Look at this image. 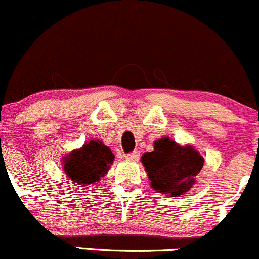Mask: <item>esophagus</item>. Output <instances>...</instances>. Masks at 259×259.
<instances>
[{"label": "esophagus", "mask_w": 259, "mask_h": 259, "mask_svg": "<svg viewBox=\"0 0 259 259\" xmlns=\"http://www.w3.org/2000/svg\"><path fill=\"white\" fill-rule=\"evenodd\" d=\"M124 158H126L127 161L136 162V161H138V158H140V152H137V151H135V152H131V153H128V155L124 156Z\"/></svg>", "instance_id": "esophagus-1"}]
</instances>
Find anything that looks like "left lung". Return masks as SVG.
<instances>
[{
  "label": "left lung",
  "mask_w": 259,
  "mask_h": 259,
  "mask_svg": "<svg viewBox=\"0 0 259 259\" xmlns=\"http://www.w3.org/2000/svg\"><path fill=\"white\" fill-rule=\"evenodd\" d=\"M153 147L141 157L151 186L171 198L188 193L203 168V156L191 145L180 146L168 137L156 140Z\"/></svg>",
  "instance_id": "obj_1"
}]
</instances>
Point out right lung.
I'll list each match as a JSON object with an SVG mask.
<instances>
[{"instance_id":"right-lung-1","label":"right lung","mask_w":259,"mask_h":259,"mask_svg":"<svg viewBox=\"0 0 259 259\" xmlns=\"http://www.w3.org/2000/svg\"><path fill=\"white\" fill-rule=\"evenodd\" d=\"M114 155L101 140H91L83 147L74 150L63 157L64 171L78 185L97 183L108 172Z\"/></svg>"}]
</instances>
